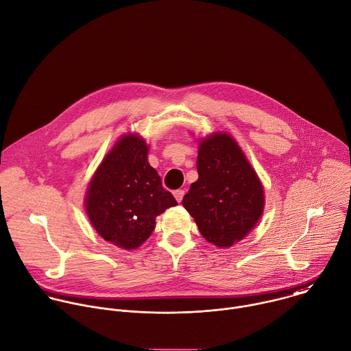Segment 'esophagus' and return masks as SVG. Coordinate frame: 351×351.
I'll list each match as a JSON object with an SVG mask.
<instances>
[{"mask_svg":"<svg viewBox=\"0 0 351 351\" xmlns=\"http://www.w3.org/2000/svg\"><path fill=\"white\" fill-rule=\"evenodd\" d=\"M173 195H175V198H176L178 202H182V199H183V197H184V190H176V191L173 193Z\"/></svg>","mask_w":351,"mask_h":351,"instance_id":"34e87169","label":"esophagus"}]
</instances>
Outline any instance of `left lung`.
<instances>
[{
  "label": "left lung",
  "instance_id": "8db88e82",
  "mask_svg": "<svg viewBox=\"0 0 351 351\" xmlns=\"http://www.w3.org/2000/svg\"><path fill=\"white\" fill-rule=\"evenodd\" d=\"M198 180L183 197L201 235L217 247L242 241L263 216L264 187L241 146L227 132L198 141Z\"/></svg>",
  "mask_w": 351,
  "mask_h": 351
}]
</instances>
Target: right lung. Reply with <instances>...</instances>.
I'll use <instances>...</instances> for the list:
<instances>
[{"label":"right lung","mask_w":351,"mask_h":351,"mask_svg":"<svg viewBox=\"0 0 351 351\" xmlns=\"http://www.w3.org/2000/svg\"><path fill=\"white\" fill-rule=\"evenodd\" d=\"M147 153L142 136L123 135L98 165L84 198L95 231L125 250L139 247L154 231L156 217L178 205L149 164Z\"/></svg>","instance_id":"add662e5"}]
</instances>
